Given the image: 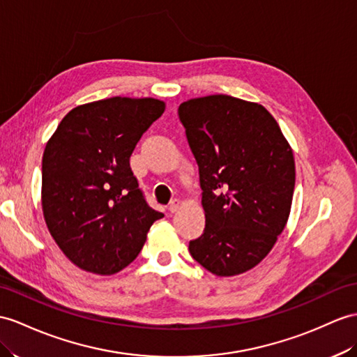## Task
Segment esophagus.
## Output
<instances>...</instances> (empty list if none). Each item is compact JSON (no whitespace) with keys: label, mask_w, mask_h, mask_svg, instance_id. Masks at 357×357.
<instances>
[{"label":"esophagus","mask_w":357,"mask_h":357,"mask_svg":"<svg viewBox=\"0 0 357 357\" xmlns=\"http://www.w3.org/2000/svg\"><path fill=\"white\" fill-rule=\"evenodd\" d=\"M180 207V202L177 198H174V199H171V203H169V206H168V208H169V212H177V208Z\"/></svg>","instance_id":"esophagus-1"}]
</instances>
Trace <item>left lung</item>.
I'll list each match as a JSON object with an SVG mask.
<instances>
[{
  "mask_svg": "<svg viewBox=\"0 0 357 357\" xmlns=\"http://www.w3.org/2000/svg\"><path fill=\"white\" fill-rule=\"evenodd\" d=\"M180 123L198 165L206 227L189 253L207 271H248L274 247L291 212L295 163L264 106L208 95L180 104Z\"/></svg>",
  "mask_w": 357,
  "mask_h": 357,
  "instance_id": "obj_1",
  "label": "left lung"
}]
</instances>
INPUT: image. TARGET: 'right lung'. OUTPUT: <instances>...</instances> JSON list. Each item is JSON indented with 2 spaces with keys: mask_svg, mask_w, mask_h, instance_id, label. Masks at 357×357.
I'll return each instance as SVG.
<instances>
[{
  "mask_svg": "<svg viewBox=\"0 0 357 357\" xmlns=\"http://www.w3.org/2000/svg\"><path fill=\"white\" fill-rule=\"evenodd\" d=\"M154 98L83 104L60 121L42 158V208L51 236L78 268L110 275L141 253L163 213L130 169L142 135L162 116Z\"/></svg>",
  "mask_w": 357,
  "mask_h": 357,
  "instance_id": "add662e5",
  "label": "right lung"
}]
</instances>
